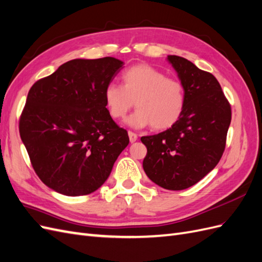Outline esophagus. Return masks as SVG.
Instances as JSON below:
<instances>
[{
  "label": "esophagus",
  "mask_w": 262,
  "mask_h": 262,
  "mask_svg": "<svg viewBox=\"0 0 262 262\" xmlns=\"http://www.w3.org/2000/svg\"><path fill=\"white\" fill-rule=\"evenodd\" d=\"M128 133H129V139H130V142H131V143H134V142H136V141L138 140V134H137V133H134V132H132V131H129Z\"/></svg>",
  "instance_id": "1"
}]
</instances>
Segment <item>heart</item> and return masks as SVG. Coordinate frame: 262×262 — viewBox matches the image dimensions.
<instances>
[{
  "instance_id": "obj_1",
  "label": "heart",
  "mask_w": 262,
  "mask_h": 262,
  "mask_svg": "<svg viewBox=\"0 0 262 262\" xmlns=\"http://www.w3.org/2000/svg\"><path fill=\"white\" fill-rule=\"evenodd\" d=\"M122 85L109 84L105 102L110 117L122 120L136 101L138 110L128 123L134 128L152 125L166 130L177 123L186 107V89L179 78L149 64L132 66L121 75Z\"/></svg>"
}]
</instances>
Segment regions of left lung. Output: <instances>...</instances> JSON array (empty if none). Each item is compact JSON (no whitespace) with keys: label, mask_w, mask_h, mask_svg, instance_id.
<instances>
[{"label":"left lung","mask_w":262,"mask_h":262,"mask_svg":"<svg viewBox=\"0 0 262 262\" xmlns=\"http://www.w3.org/2000/svg\"><path fill=\"white\" fill-rule=\"evenodd\" d=\"M167 59L185 85L186 107L171 128L141 138L147 148L143 168L160 187L184 190L200 181L220 162L232 108L213 74L178 55Z\"/></svg>","instance_id":"left-lung-1"}]
</instances>
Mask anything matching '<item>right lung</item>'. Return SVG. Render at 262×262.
Masks as SVG:
<instances>
[{
	"instance_id": "obj_1",
	"label": "right lung",
	"mask_w": 262,
	"mask_h": 262,
	"mask_svg": "<svg viewBox=\"0 0 262 262\" xmlns=\"http://www.w3.org/2000/svg\"><path fill=\"white\" fill-rule=\"evenodd\" d=\"M122 64L112 57L71 60L29 90L20 139L37 176L54 191L94 192L128 146V132L113 120L105 102V89Z\"/></svg>"
}]
</instances>
